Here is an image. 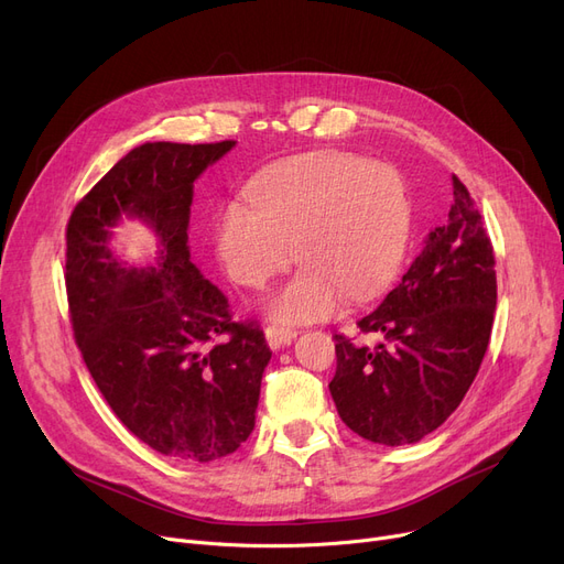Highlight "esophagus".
Wrapping results in <instances>:
<instances>
[{
  "label": "esophagus",
  "mask_w": 564,
  "mask_h": 564,
  "mask_svg": "<svg viewBox=\"0 0 564 564\" xmlns=\"http://www.w3.org/2000/svg\"><path fill=\"white\" fill-rule=\"evenodd\" d=\"M293 337H296V330H291V328H280V326H268L265 328V341L271 348L289 346L293 341Z\"/></svg>",
  "instance_id": "esophagus-1"
}]
</instances>
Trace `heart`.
<instances>
[{
  "mask_svg": "<svg viewBox=\"0 0 564 564\" xmlns=\"http://www.w3.org/2000/svg\"><path fill=\"white\" fill-rule=\"evenodd\" d=\"M248 202L220 208L218 257L227 275L250 289L284 271L293 257L303 263L265 301L280 324L326 318L346 293L354 301L377 296L404 261L411 199L404 178L386 163L339 151L305 153L259 174Z\"/></svg>",
  "mask_w": 564,
  "mask_h": 564,
  "instance_id": "1",
  "label": "heart"
}]
</instances>
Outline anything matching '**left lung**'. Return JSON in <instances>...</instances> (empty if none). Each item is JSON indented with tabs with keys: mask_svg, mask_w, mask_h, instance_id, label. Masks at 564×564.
<instances>
[{
	"mask_svg": "<svg viewBox=\"0 0 564 564\" xmlns=\"http://www.w3.org/2000/svg\"><path fill=\"white\" fill-rule=\"evenodd\" d=\"M406 275L358 321L381 344L335 335L330 394L344 424L379 445H409L438 429L466 397L487 354L496 312L491 238L466 185Z\"/></svg>",
	"mask_w": 564,
	"mask_h": 564,
	"instance_id": "1",
	"label": "left lung"
}]
</instances>
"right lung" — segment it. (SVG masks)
<instances>
[{
  "instance_id": "add662e5",
  "label": "right lung",
  "mask_w": 564,
  "mask_h": 564,
  "mask_svg": "<svg viewBox=\"0 0 564 564\" xmlns=\"http://www.w3.org/2000/svg\"><path fill=\"white\" fill-rule=\"evenodd\" d=\"M234 144L132 149L66 227L68 312L91 379L130 434L183 464L223 459L252 434L271 360L257 321L231 318L187 250L193 183ZM121 215L159 234L153 267H128L106 248Z\"/></svg>"
}]
</instances>
